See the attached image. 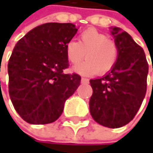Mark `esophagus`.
<instances>
[{
	"label": "esophagus",
	"instance_id": "1",
	"mask_svg": "<svg viewBox=\"0 0 153 153\" xmlns=\"http://www.w3.org/2000/svg\"><path fill=\"white\" fill-rule=\"evenodd\" d=\"M82 83H87L88 82H89V80H88V79H86V78H82Z\"/></svg>",
	"mask_w": 153,
	"mask_h": 153
}]
</instances>
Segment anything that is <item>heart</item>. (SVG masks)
I'll use <instances>...</instances> for the list:
<instances>
[{
  "label": "heart",
  "mask_w": 153,
  "mask_h": 153,
  "mask_svg": "<svg viewBox=\"0 0 153 153\" xmlns=\"http://www.w3.org/2000/svg\"><path fill=\"white\" fill-rule=\"evenodd\" d=\"M66 56L72 65L87 59L74 71L83 75H104L112 70L117 61L118 48L115 41L94 28L86 29L80 35L79 42L70 40L65 47Z\"/></svg>",
  "instance_id": "heart-1"
}]
</instances>
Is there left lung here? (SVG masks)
Here are the masks:
<instances>
[{"mask_svg":"<svg viewBox=\"0 0 153 153\" xmlns=\"http://www.w3.org/2000/svg\"><path fill=\"white\" fill-rule=\"evenodd\" d=\"M111 33L118 48L117 61L103 78L90 80L93 95L89 105L94 121L117 128L129 123L142 104L149 64L143 48L126 31L113 27Z\"/></svg>","mask_w":153,"mask_h":153,"instance_id":"1","label":"left lung"}]
</instances>
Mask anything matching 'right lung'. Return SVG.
<instances>
[{
    "instance_id": "1",
    "label": "right lung",
    "mask_w": 153,
    "mask_h": 153,
    "mask_svg": "<svg viewBox=\"0 0 153 153\" xmlns=\"http://www.w3.org/2000/svg\"><path fill=\"white\" fill-rule=\"evenodd\" d=\"M78 29L71 23H47L29 31L16 43L8 62L9 95L16 112L27 123L56 121L64 103L81 83L69 67L65 47Z\"/></svg>"
}]
</instances>
